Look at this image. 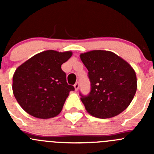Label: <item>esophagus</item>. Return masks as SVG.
<instances>
[{"mask_svg": "<svg viewBox=\"0 0 154 154\" xmlns=\"http://www.w3.org/2000/svg\"><path fill=\"white\" fill-rule=\"evenodd\" d=\"M74 87H75V89L77 91L79 89V82H76V83L74 85Z\"/></svg>", "mask_w": 154, "mask_h": 154, "instance_id": "obj_1", "label": "esophagus"}]
</instances>
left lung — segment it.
Instances as JSON below:
<instances>
[{"label":"left lung","instance_id":"left-lung-1","mask_svg":"<svg viewBox=\"0 0 154 154\" xmlns=\"http://www.w3.org/2000/svg\"><path fill=\"white\" fill-rule=\"evenodd\" d=\"M88 69L91 89L85 96L79 92L87 112L106 119L119 115L130 104L137 88L133 68L115 53L94 50L80 55Z\"/></svg>","mask_w":154,"mask_h":154}]
</instances>
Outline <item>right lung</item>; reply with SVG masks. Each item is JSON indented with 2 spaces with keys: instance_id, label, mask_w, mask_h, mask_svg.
<instances>
[{
  "instance_id": "1",
  "label": "right lung",
  "mask_w": 154,
  "mask_h": 154,
  "mask_svg": "<svg viewBox=\"0 0 154 154\" xmlns=\"http://www.w3.org/2000/svg\"><path fill=\"white\" fill-rule=\"evenodd\" d=\"M72 53L42 51L20 65L13 76L14 95L25 112L39 119L60 113L73 85H68L62 65Z\"/></svg>"
}]
</instances>
